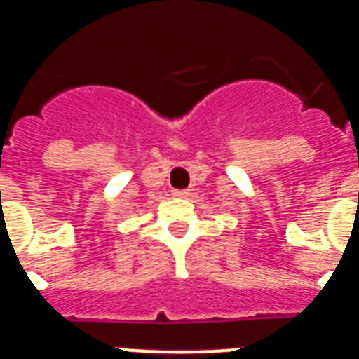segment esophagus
Wrapping results in <instances>:
<instances>
[{"label": "esophagus", "mask_w": 359, "mask_h": 359, "mask_svg": "<svg viewBox=\"0 0 359 359\" xmlns=\"http://www.w3.org/2000/svg\"><path fill=\"white\" fill-rule=\"evenodd\" d=\"M173 197H179V198H188L189 195H191V191L189 189H173Z\"/></svg>", "instance_id": "esophagus-1"}]
</instances>
